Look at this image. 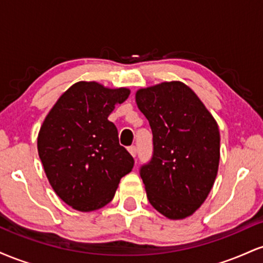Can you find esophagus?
Listing matches in <instances>:
<instances>
[{
	"mask_svg": "<svg viewBox=\"0 0 263 263\" xmlns=\"http://www.w3.org/2000/svg\"><path fill=\"white\" fill-rule=\"evenodd\" d=\"M128 152L131 153L132 157H136V155H137V148H136V146L128 147Z\"/></svg>",
	"mask_w": 263,
	"mask_h": 263,
	"instance_id": "34e87169",
	"label": "esophagus"
}]
</instances>
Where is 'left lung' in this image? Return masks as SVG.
<instances>
[{
    "label": "left lung",
    "instance_id": "obj_1",
    "mask_svg": "<svg viewBox=\"0 0 263 263\" xmlns=\"http://www.w3.org/2000/svg\"><path fill=\"white\" fill-rule=\"evenodd\" d=\"M136 102L153 134V157L141 168L147 198L165 218H188L208 198L218 174V123L182 81L137 90Z\"/></svg>",
    "mask_w": 263,
    "mask_h": 263
}]
</instances>
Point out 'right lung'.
Listing matches in <instances>:
<instances>
[{"label": "right lung", "instance_id": "1", "mask_svg": "<svg viewBox=\"0 0 263 263\" xmlns=\"http://www.w3.org/2000/svg\"><path fill=\"white\" fill-rule=\"evenodd\" d=\"M127 87L110 89L96 81H78L54 104L38 134V155L55 194L83 213L98 210L115 197L134 158L120 146L108 121Z\"/></svg>", "mask_w": 263, "mask_h": 263}]
</instances>
